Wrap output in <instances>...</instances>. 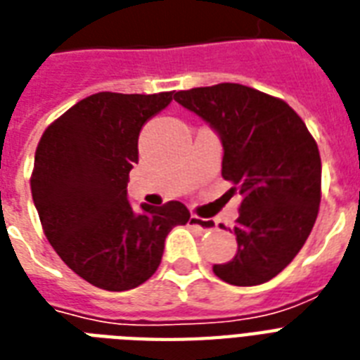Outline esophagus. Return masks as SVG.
<instances>
[{"label":"esophagus","instance_id":"esophagus-1","mask_svg":"<svg viewBox=\"0 0 360 360\" xmlns=\"http://www.w3.org/2000/svg\"><path fill=\"white\" fill-rule=\"evenodd\" d=\"M189 224L195 225V227H197V229H200V231H214V229H216V224H214L212 219L199 218V216H191V218H189Z\"/></svg>","mask_w":360,"mask_h":360}]
</instances>
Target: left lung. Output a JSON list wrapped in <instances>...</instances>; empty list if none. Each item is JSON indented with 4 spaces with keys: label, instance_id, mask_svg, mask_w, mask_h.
<instances>
[{
    "label": "left lung",
    "instance_id": "obj_1",
    "mask_svg": "<svg viewBox=\"0 0 360 360\" xmlns=\"http://www.w3.org/2000/svg\"><path fill=\"white\" fill-rule=\"evenodd\" d=\"M174 101L218 131L221 176L242 195L238 252L214 274L231 285H259L291 263L310 236L321 202V158L299 114L283 99L221 82L174 94Z\"/></svg>",
    "mask_w": 360,
    "mask_h": 360
}]
</instances>
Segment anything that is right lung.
<instances>
[{
	"label": "right lung",
	"instance_id": "obj_1",
	"mask_svg": "<svg viewBox=\"0 0 360 360\" xmlns=\"http://www.w3.org/2000/svg\"><path fill=\"white\" fill-rule=\"evenodd\" d=\"M172 101V91H99L44 129L35 150L32 197L43 231L61 261L91 285L127 291L158 270L172 227L189 221L180 200L127 202L139 133Z\"/></svg>",
	"mask_w": 360,
	"mask_h": 360
}]
</instances>
